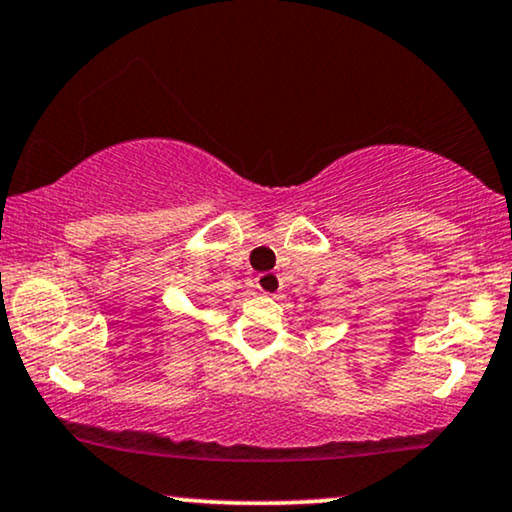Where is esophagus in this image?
Wrapping results in <instances>:
<instances>
[{"mask_svg": "<svg viewBox=\"0 0 512 512\" xmlns=\"http://www.w3.org/2000/svg\"><path fill=\"white\" fill-rule=\"evenodd\" d=\"M255 283H257V290L264 295H276L278 290H281V278H278V274H274V271H264V274L255 278Z\"/></svg>", "mask_w": 512, "mask_h": 512, "instance_id": "1", "label": "esophagus"}]
</instances>
